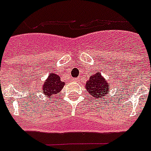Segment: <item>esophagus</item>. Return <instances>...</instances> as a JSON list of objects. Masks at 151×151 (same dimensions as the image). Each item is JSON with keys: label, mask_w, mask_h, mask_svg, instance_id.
Instances as JSON below:
<instances>
[{"label": "esophagus", "mask_w": 151, "mask_h": 151, "mask_svg": "<svg viewBox=\"0 0 151 151\" xmlns=\"http://www.w3.org/2000/svg\"><path fill=\"white\" fill-rule=\"evenodd\" d=\"M73 81H74V82H78V80L77 79V78H73Z\"/></svg>", "instance_id": "1"}]
</instances>
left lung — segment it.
<instances>
[{"mask_svg":"<svg viewBox=\"0 0 151 151\" xmlns=\"http://www.w3.org/2000/svg\"><path fill=\"white\" fill-rule=\"evenodd\" d=\"M86 89L92 98L93 97L97 101H99V99H102L104 96H107L110 86L101 73H96L91 75L86 82Z\"/></svg>","mask_w":151,"mask_h":151,"instance_id":"left-lung-1","label":"left lung"}]
</instances>
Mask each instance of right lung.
I'll return each mask as SVG.
<instances>
[{"mask_svg": "<svg viewBox=\"0 0 151 151\" xmlns=\"http://www.w3.org/2000/svg\"><path fill=\"white\" fill-rule=\"evenodd\" d=\"M64 84L65 83L60 81V76L54 73H50L43 85V93L50 97L52 94H57L60 92Z\"/></svg>", "mask_w": 151, "mask_h": 151, "instance_id": "1", "label": "right lung"}]
</instances>
